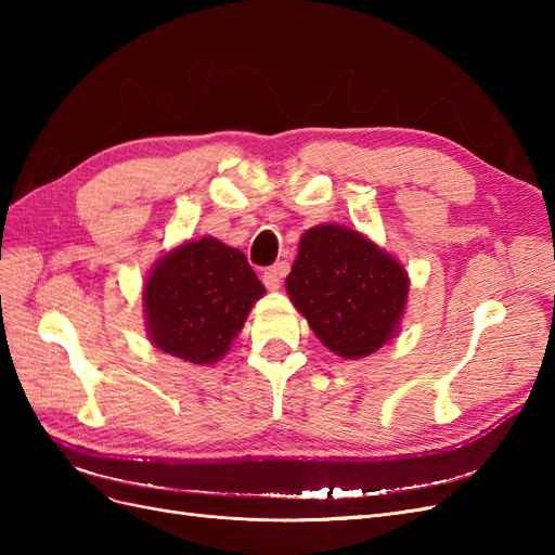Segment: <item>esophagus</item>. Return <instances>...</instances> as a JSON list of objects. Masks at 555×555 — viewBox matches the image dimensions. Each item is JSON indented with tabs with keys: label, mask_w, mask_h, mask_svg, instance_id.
Masks as SVG:
<instances>
[{
	"label": "esophagus",
	"mask_w": 555,
	"mask_h": 555,
	"mask_svg": "<svg viewBox=\"0 0 555 555\" xmlns=\"http://www.w3.org/2000/svg\"><path fill=\"white\" fill-rule=\"evenodd\" d=\"M261 280H263V284H266V289H268V292H278V289H280V284H282L280 266H273V268H268V271H263Z\"/></svg>",
	"instance_id": "obj_1"
}]
</instances>
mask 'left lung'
Instances as JSON below:
<instances>
[{
  "mask_svg": "<svg viewBox=\"0 0 555 555\" xmlns=\"http://www.w3.org/2000/svg\"><path fill=\"white\" fill-rule=\"evenodd\" d=\"M284 284L317 338L349 361L393 338L410 292L405 268L363 233L340 224H319L300 236Z\"/></svg>",
  "mask_w": 555,
  "mask_h": 555,
  "instance_id": "1",
  "label": "left lung"
}]
</instances>
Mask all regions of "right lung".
Returning a JSON list of instances; mask_svg holds the SVG:
<instances>
[{
    "instance_id": "1",
    "label": "right lung",
    "mask_w": 555,
    "mask_h": 555,
    "mask_svg": "<svg viewBox=\"0 0 555 555\" xmlns=\"http://www.w3.org/2000/svg\"><path fill=\"white\" fill-rule=\"evenodd\" d=\"M266 294L245 255L212 236L164 255L143 287L147 338L196 365L220 361Z\"/></svg>"
}]
</instances>
